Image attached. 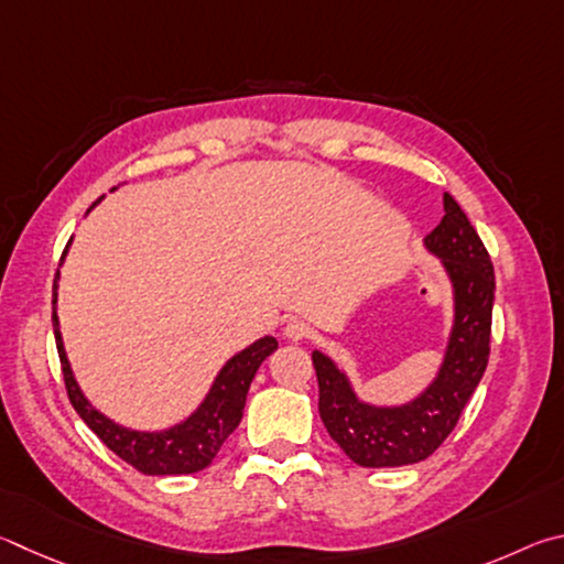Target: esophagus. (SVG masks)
Returning a JSON list of instances; mask_svg holds the SVG:
<instances>
[{
	"mask_svg": "<svg viewBox=\"0 0 564 564\" xmlns=\"http://www.w3.org/2000/svg\"><path fill=\"white\" fill-rule=\"evenodd\" d=\"M310 337V324L302 322V319H292L288 322V327H284V339L290 341H302Z\"/></svg>",
	"mask_w": 564,
	"mask_h": 564,
	"instance_id": "obj_1",
	"label": "esophagus"
}]
</instances>
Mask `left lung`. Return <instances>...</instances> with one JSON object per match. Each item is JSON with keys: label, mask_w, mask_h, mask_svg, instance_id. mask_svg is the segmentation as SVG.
<instances>
[{"label": "left lung", "mask_w": 564, "mask_h": 564, "mask_svg": "<svg viewBox=\"0 0 564 564\" xmlns=\"http://www.w3.org/2000/svg\"><path fill=\"white\" fill-rule=\"evenodd\" d=\"M443 220L426 235L453 288V327L441 369L416 399L377 406L357 397L347 373L327 354L312 351L319 381V416L339 448L364 468H397L426 460L456 429L488 367L496 274L492 262L453 195H443Z\"/></svg>", "instance_id": "left-lung-1"}]
</instances>
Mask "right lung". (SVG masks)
I'll list each match as a JSON object with an SVG mask.
<instances>
[{
  "instance_id": "1",
  "label": "right lung",
  "mask_w": 564,
  "mask_h": 564,
  "mask_svg": "<svg viewBox=\"0 0 564 564\" xmlns=\"http://www.w3.org/2000/svg\"><path fill=\"white\" fill-rule=\"evenodd\" d=\"M68 245H72V240H68ZM56 290H58V272L54 276V300H52L54 337H56L58 359H62L68 401H72V406L76 409L78 416L84 419L86 426L91 429L118 458H123L128 466L145 473V476H185V473H197L210 466L213 458L217 456V451H220V446L227 441V436L240 426L247 391H250V383L254 379L257 369H260V364L276 349V339L262 337L254 344H250L247 349H242L240 354H235V357L227 361L220 369V373L215 377L213 387L207 391V397L203 399L200 406H197L185 421L163 431H133V429L118 426L116 421H111L108 416H104L101 411L94 409L84 397L82 387L76 383L72 364H68L66 349H64L62 329H58Z\"/></svg>"
}]
</instances>
